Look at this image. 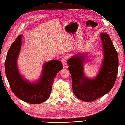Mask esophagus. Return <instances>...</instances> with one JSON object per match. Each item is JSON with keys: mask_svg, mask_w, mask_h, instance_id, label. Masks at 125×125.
<instances>
[{"mask_svg": "<svg viewBox=\"0 0 125 125\" xmlns=\"http://www.w3.org/2000/svg\"><path fill=\"white\" fill-rule=\"evenodd\" d=\"M62 61V63L63 66V68H67V57L66 56H63L61 60Z\"/></svg>", "mask_w": 125, "mask_h": 125, "instance_id": "1", "label": "esophagus"}]
</instances>
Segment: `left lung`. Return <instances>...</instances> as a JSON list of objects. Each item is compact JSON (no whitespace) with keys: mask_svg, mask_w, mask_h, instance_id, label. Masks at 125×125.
<instances>
[{"mask_svg":"<svg viewBox=\"0 0 125 125\" xmlns=\"http://www.w3.org/2000/svg\"><path fill=\"white\" fill-rule=\"evenodd\" d=\"M103 60L97 75L94 78L85 76L86 54L78 53L68 60L73 94L79 99L90 102L103 96L112 89L118 75L119 60L117 52L106 33L100 34Z\"/></svg>","mask_w":125,"mask_h":125,"instance_id":"obj_1","label":"left lung"}]
</instances>
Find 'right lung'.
<instances>
[{"mask_svg":"<svg viewBox=\"0 0 125 125\" xmlns=\"http://www.w3.org/2000/svg\"><path fill=\"white\" fill-rule=\"evenodd\" d=\"M22 36L17 37L7 52L5 62V73L10 89L16 96L25 102L38 104L49 98L54 79L63 67L60 61H50L44 63L38 80L32 82L24 78L20 73L17 65Z\"/></svg>","mask_w":125,"mask_h":125,"instance_id":"right-lung-1","label":"right lung"}]
</instances>
